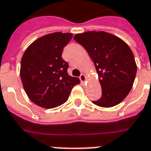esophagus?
Instances as JSON below:
<instances>
[{"mask_svg":"<svg viewBox=\"0 0 151 151\" xmlns=\"http://www.w3.org/2000/svg\"><path fill=\"white\" fill-rule=\"evenodd\" d=\"M80 80L82 83L85 82V81H87V77H86V75H85V74L82 73V74L80 76Z\"/></svg>","mask_w":151,"mask_h":151,"instance_id":"1","label":"esophagus"}]
</instances>
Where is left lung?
<instances>
[{"mask_svg": "<svg viewBox=\"0 0 151 151\" xmlns=\"http://www.w3.org/2000/svg\"><path fill=\"white\" fill-rule=\"evenodd\" d=\"M73 39L86 49L92 59L102 88V96L93 103L112 107L131 91L137 66L129 46L122 39L105 31H88Z\"/></svg>", "mask_w": 151, "mask_h": 151, "instance_id": "1", "label": "left lung"}]
</instances>
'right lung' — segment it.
<instances>
[{
    "label": "right lung",
    "mask_w": 151,
    "mask_h": 151,
    "mask_svg": "<svg viewBox=\"0 0 151 151\" xmlns=\"http://www.w3.org/2000/svg\"><path fill=\"white\" fill-rule=\"evenodd\" d=\"M70 33L55 32L39 37L26 49L21 59L20 78L29 99L36 105L52 109L66 103L78 78L67 73L63 49Z\"/></svg>",
    "instance_id": "1"
}]
</instances>
